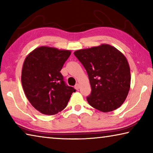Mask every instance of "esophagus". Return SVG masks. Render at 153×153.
Segmentation results:
<instances>
[{
    "label": "esophagus",
    "mask_w": 153,
    "mask_h": 153,
    "mask_svg": "<svg viewBox=\"0 0 153 153\" xmlns=\"http://www.w3.org/2000/svg\"><path fill=\"white\" fill-rule=\"evenodd\" d=\"M75 88H76L77 90H78L79 88V84H77L76 86H75Z\"/></svg>",
    "instance_id": "esophagus-1"
}]
</instances>
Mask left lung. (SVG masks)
<instances>
[{"label": "left lung", "mask_w": 153, "mask_h": 153, "mask_svg": "<svg viewBox=\"0 0 153 153\" xmlns=\"http://www.w3.org/2000/svg\"><path fill=\"white\" fill-rule=\"evenodd\" d=\"M74 55L87 71L92 91L88 102L104 113L120 107L130 88V68L123 54L114 46L102 44L80 49Z\"/></svg>", "instance_id": "8db88e82"}]
</instances>
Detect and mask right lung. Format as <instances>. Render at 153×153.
Here are the masks:
<instances>
[{
  "mask_svg": "<svg viewBox=\"0 0 153 153\" xmlns=\"http://www.w3.org/2000/svg\"><path fill=\"white\" fill-rule=\"evenodd\" d=\"M71 51L42 46L25 59L22 84L25 96L33 107L44 115H53L63 110L74 88L65 84L60 71Z\"/></svg>",
  "mask_w": 153,
  "mask_h": 153,
  "instance_id": "1",
  "label": "right lung"
}]
</instances>
